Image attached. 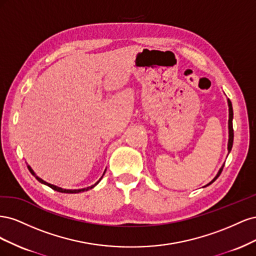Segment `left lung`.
I'll list each match as a JSON object with an SVG mask.
<instances>
[{
    "instance_id": "8db88e82",
    "label": "left lung",
    "mask_w": 256,
    "mask_h": 256,
    "mask_svg": "<svg viewBox=\"0 0 256 256\" xmlns=\"http://www.w3.org/2000/svg\"><path fill=\"white\" fill-rule=\"evenodd\" d=\"M228 152L232 150V147H233V141H234V130H233V106H232V102H230V99H228ZM223 166H224V164L221 166V168L219 170V172H218V174L216 175V177L214 178V180L209 182L208 184H206V186H209L210 184H212L216 178H218L219 176H220V174H221V172H222V170H223Z\"/></svg>"
}]
</instances>
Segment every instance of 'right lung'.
I'll return each mask as SVG.
<instances>
[{"instance_id":"1","label":"right lung","mask_w":256,"mask_h":256,"mask_svg":"<svg viewBox=\"0 0 256 256\" xmlns=\"http://www.w3.org/2000/svg\"><path fill=\"white\" fill-rule=\"evenodd\" d=\"M28 168L30 170V172L32 173V175H34L35 176V178L36 180L40 182H42V184H46V186H48V187H50L51 189H53V190H56V191H58V192H62V193H80V192H83V191H88V190H90V189H92V188H94L95 186L102 180V178L104 177V173H106V170H104V174H102V178H100V180L95 184H92V186H90V187H88V188H83V189H78V190H67V189H63V188H60V187H58V186H54V184H49V182H44V180H42V178H40L38 177L35 173H34V171L32 170V168H30V166H28Z\"/></svg>"}]
</instances>
